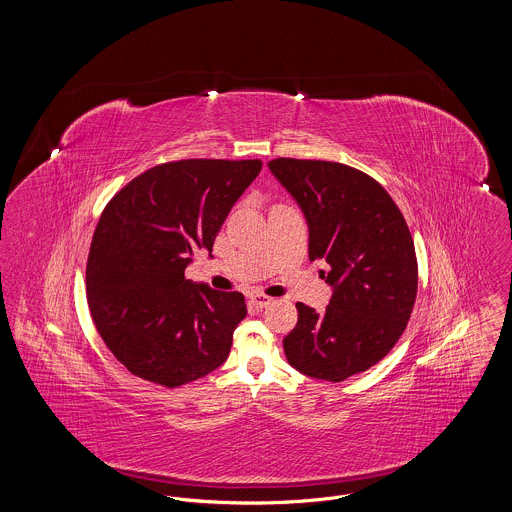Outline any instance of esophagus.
<instances>
[{
  "label": "esophagus",
  "mask_w": 512,
  "mask_h": 512,
  "mask_svg": "<svg viewBox=\"0 0 512 512\" xmlns=\"http://www.w3.org/2000/svg\"><path fill=\"white\" fill-rule=\"evenodd\" d=\"M249 299H251V303H253L255 307H259V309H265V307H268V305L272 303V297L265 295V293H251Z\"/></svg>",
  "instance_id": "obj_1"
}]
</instances>
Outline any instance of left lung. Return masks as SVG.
<instances>
[{
	"label": "left lung",
	"instance_id": "1",
	"mask_svg": "<svg viewBox=\"0 0 512 512\" xmlns=\"http://www.w3.org/2000/svg\"><path fill=\"white\" fill-rule=\"evenodd\" d=\"M268 169L295 197L309 224V259L330 265L334 295L324 313L297 303L284 338L288 363L341 382L380 363L405 332L418 290L407 220L366 172L334 161L278 157Z\"/></svg>",
	"mask_w": 512,
	"mask_h": 512
}]
</instances>
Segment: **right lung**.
Listing matches in <instances>:
<instances>
[{"instance_id": "right-lung-1", "label": "right lung", "mask_w": 512, "mask_h": 512, "mask_svg": "<svg viewBox=\"0 0 512 512\" xmlns=\"http://www.w3.org/2000/svg\"><path fill=\"white\" fill-rule=\"evenodd\" d=\"M261 159H182L151 167L111 197L99 217L86 299L101 340L134 376L180 388L219 368L244 320L240 292L190 284L197 249H213Z\"/></svg>"}]
</instances>
